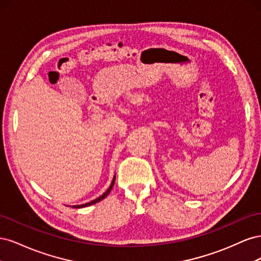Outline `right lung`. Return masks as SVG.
Returning a JSON list of instances; mask_svg holds the SVG:
<instances>
[{
  "label": "right lung",
  "instance_id": "right-lung-1",
  "mask_svg": "<svg viewBox=\"0 0 261 261\" xmlns=\"http://www.w3.org/2000/svg\"><path fill=\"white\" fill-rule=\"evenodd\" d=\"M114 181H115V176L113 177V180H112L111 185H110V187L107 189V192H106L103 195H101L100 197H98V198H96V199L90 201V202H87V203H84V204H78V206H73V208H84V207H88V206H90V204H93V203H96V202H98V201H100V200H102V199H105L106 197L109 195V193L111 192L112 187L114 186Z\"/></svg>",
  "mask_w": 261,
  "mask_h": 261
}]
</instances>
